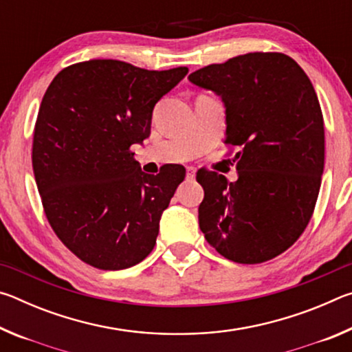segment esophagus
<instances>
[{
	"instance_id": "1",
	"label": "esophagus",
	"mask_w": 352,
	"mask_h": 352,
	"mask_svg": "<svg viewBox=\"0 0 352 352\" xmlns=\"http://www.w3.org/2000/svg\"><path fill=\"white\" fill-rule=\"evenodd\" d=\"M195 174H197V169H195L194 166H188V168H186V178H188V180H194Z\"/></svg>"
}]
</instances>
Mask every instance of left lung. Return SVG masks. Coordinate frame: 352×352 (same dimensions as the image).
I'll return each instance as SVG.
<instances>
[{
    "instance_id": "left-lung-1",
    "label": "left lung",
    "mask_w": 352,
    "mask_h": 352,
    "mask_svg": "<svg viewBox=\"0 0 352 352\" xmlns=\"http://www.w3.org/2000/svg\"><path fill=\"white\" fill-rule=\"evenodd\" d=\"M226 109L236 182L200 169L205 239L237 264H261L290 248L317 204L324 169V122L307 74L283 52H248L189 74Z\"/></svg>"
}]
</instances>
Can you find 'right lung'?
<instances>
[{"instance_id": "right-lung-1", "label": "right lung", "mask_w": 352, "mask_h": 352, "mask_svg": "<svg viewBox=\"0 0 352 352\" xmlns=\"http://www.w3.org/2000/svg\"><path fill=\"white\" fill-rule=\"evenodd\" d=\"M186 74V67L148 71L96 58L63 68L47 87L32 169L51 228L85 264L129 269L157 243L160 217L186 169L144 174L132 146L151 135L155 104Z\"/></svg>"}]
</instances>
